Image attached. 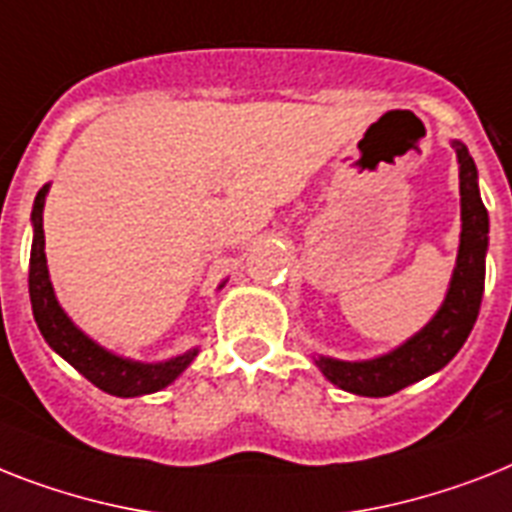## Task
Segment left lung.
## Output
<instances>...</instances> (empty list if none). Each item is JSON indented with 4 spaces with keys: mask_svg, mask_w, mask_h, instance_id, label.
Returning <instances> with one entry per match:
<instances>
[{
    "mask_svg": "<svg viewBox=\"0 0 512 512\" xmlns=\"http://www.w3.org/2000/svg\"><path fill=\"white\" fill-rule=\"evenodd\" d=\"M460 162V207H463V231H460L458 265L452 273L450 292L434 321L405 342L400 350L389 352L376 360L344 363L331 357H318L315 365L323 376L344 392L363 397H389L405 386L431 376L458 355L463 342L471 334L484 294V255L489 215L481 202L476 165L468 149L460 141H452Z\"/></svg>",
    "mask_w": 512,
    "mask_h": 512,
    "instance_id": "8db88e82",
    "label": "left lung"
}]
</instances>
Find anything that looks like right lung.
<instances>
[{"label": "right lung", "mask_w": 512, "mask_h": 512, "mask_svg": "<svg viewBox=\"0 0 512 512\" xmlns=\"http://www.w3.org/2000/svg\"><path fill=\"white\" fill-rule=\"evenodd\" d=\"M47 189H39L33 199V247H31V268H28V294H31L33 318L39 323L41 336L60 357H65L81 376H86L102 392L115 397H139V394L160 392L170 381H176L184 373L186 365L197 357V350L173 357L168 363L144 365L134 360L112 355L94 344L86 334H81L70 318L62 313V307L54 299L52 281H49L47 255H44V226H41V210Z\"/></svg>", "instance_id": "add662e5"}]
</instances>
